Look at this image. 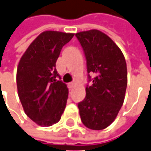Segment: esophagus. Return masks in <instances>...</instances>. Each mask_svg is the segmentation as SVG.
Listing matches in <instances>:
<instances>
[{
  "label": "esophagus",
  "instance_id": "34e87169",
  "mask_svg": "<svg viewBox=\"0 0 151 151\" xmlns=\"http://www.w3.org/2000/svg\"><path fill=\"white\" fill-rule=\"evenodd\" d=\"M73 86H74L73 83H69V84H68V88H69V89H72V87H73Z\"/></svg>",
  "mask_w": 151,
  "mask_h": 151
}]
</instances>
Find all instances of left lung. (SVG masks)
<instances>
[{
	"label": "left lung",
	"mask_w": 151,
	"mask_h": 151,
	"mask_svg": "<svg viewBox=\"0 0 151 151\" xmlns=\"http://www.w3.org/2000/svg\"><path fill=\"white\" fill-rule=\"evenodd\" d=\"M86 59L88 82L84 100L78 104L83 124L92 130L109 127L122 106L127 86L125 58L109 36L97 29L76 34ZM96 76L91 78L90 75Z\"/></svg>",
	"instance_id": "left-lung-1"
}]
</instances>
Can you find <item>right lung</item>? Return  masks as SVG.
I'll list each match as a JSON object with an SVG mask.
<instances>
[{
  "mask_svg": "<svg viewBox=\"0 0 151 151\" xmlns=\"http://www.w3.org/2000/svg\"><path fill=\"white\" fill-rule=\"evenodd\" d=\"M73 36L45 31L30 44L19 62V98L26 115L38 125H53L64 112L68 89L56 70V62L63 46Z\"/></svg>",
  "mask_w": 151,
  "mask_h": 151,
  "instance_id": "1",
  "label": "right lung"
}]
</instances>
